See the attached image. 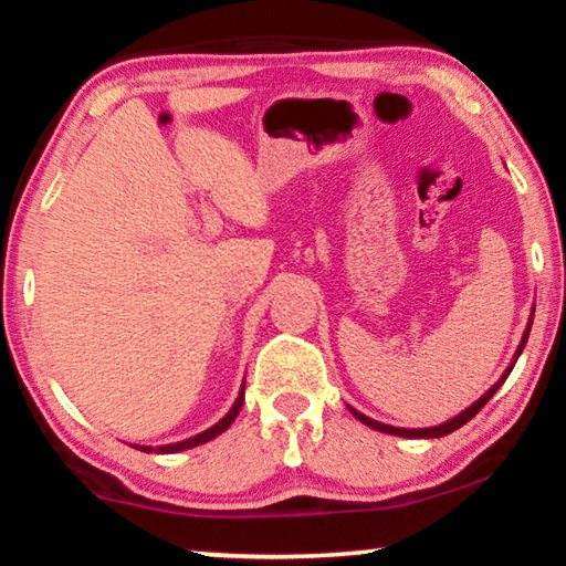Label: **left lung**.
Here are the masks:
<instances>
[{"label": "left lung", "instance_id": "left-lung-1", "mask_svg": "<svg viewBox=\"0 0 566 566\" xmlns=\"http://www.w3.org/2000/svg\"><path fill=\"white\" fill-rule=\"evenodd\" d=\"M532 319H534V310H532V317H530V324H526V332H524V337H522V342H520V347H516V352H514V359H512V364L510 367L504 369V375L496 379V385L490 389V391H484L482 397H479L472 407H467L462 415H457V417H452L449 421H442V424H437V427H427V429H401V427H389V424H381V421H375V419H369V417H364L361 411H357L354 407H349V411L354 417H357L361 424H367V427H371V429H377V432H385V434H395V437H407V439H437V437H444V434H452L454 429H459L462 424H467L469 419H472L479 409H482L486 401H490L492 397H494V391L500 389L502 385H504V379L510 377V371L514 369V364H516V359H520V354H522V349H524V344H526V339H530V329H532Z\"/></svg>", "mask_w": 566, "mask_h": 566}]
</instances>
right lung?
<instances>
[{
    "mask_svg": "<svg viewBox=\"0 0 566 566\" xmlns=\"http://www.w3.org/2000/svg\"><path fill=\"white\" fill-rule=\"evenodd\" d=\"M242 405H244V387H242V391H239V397H237V401L232 405V409H229L227 415L219 419L214 427H209L207 432L197 434V437H189V439H185V442H177V444H165V447H139V444H134V449H142V452H157V454H175V452H185V449L205 444V442H209V439H214V437L222 434L224 429L232 424V421L239 415V409H242Z\"/></svg>",
    "mask_w": 566,
    "mask_h": 566,
    "instance_id": "add662e5",
    "label": "right lung"
}]
</instances>
